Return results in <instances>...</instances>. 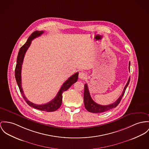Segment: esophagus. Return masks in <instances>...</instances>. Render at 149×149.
Listing matches in <instances>:
<instances>
[{
	"label": "esophagus",
	"instance_id": "34e87169",
	"mask_svg": "<svg viewBox=\"0 0 149 149\" xmlns=\"http://www.w3.org/2000/svg\"><path fill=\"white\" fill-rule=\"evenodd\" d=\"M79 78L81 79H84L86 78V74L84 72H80L79 74Z\"/></svg>",
	"mask_w": 149,
	"mask_h": 149
}]
</instances>
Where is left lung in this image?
Returning a JSON list of instances; mask_svg holds the SVG:
<instances>
[{
	"mask_svg": "<svg viewBox=\"0 0 149 149\" xmlns=\"http://www.w3.org/2000/svg\"><path fill=\"white\" fill-rule=\"evenodd\" d=\"M130 62H129V70H130ZM130 78H129V80L127 81L126 83V86H125L123 92L121 94V95L119 97V98L115 102V103H112L109 105H102L100 104H98L96 103H95L92 99L91 97L90 96V93L88 90V88L87 86V84H84V107L86 109L90 112L92 113H103L104 112H106L107 111H109L112 108H116L118 104L120 103L122 97L125 92L128 84H129L130 82Z\"/></svg>",
	"mask_w": 149,
	"mask_h": 149,
	"instance_id": "obj_1",
	"label": "left lung"
}]
</instances>
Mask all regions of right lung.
Wrapping results in <instances>:
<instances>
[{
	"instance_id": "obj_1",
	"label": "right lung",
	"mask_w": 149,
	"mask_h": 149,
	"mask_svg": "<svg viewBox=\"0 0 149 149\" xmlns=\"http://www.w3.org/2000/svg\"><path fill=\"white\" fill-rule=\"evenodd\" d=\"M44 33V32L43 31H36L29 37L26 43L23 46L21 47V48L19 50V52L18 55H17V57L16 66V68H15V78L16 80L17 84L19 86L20 91L21 92L25 101L30 107H32L37 109L45 111V112H54V111H56V110H57L62 104L63 92L68 90L69 88L78 80L79 72H76L75 74L72 75L71 77H70L69 79L62 84L59 91L58 92L56 96L52 101L49 102V103L40 105V104H36L32 103L27 99V98L25 97V96L24 93L22 86L21 73H22V65H23V60H24V58L25 54L28 49L29 48V47L31 44L32 41L35 38L38 37V36H40Z\"/></svg>"
}]
</instances>
